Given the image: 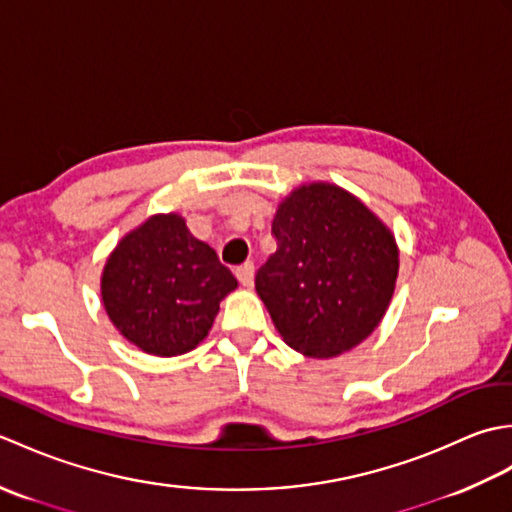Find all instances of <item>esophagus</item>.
I'll list each match as a JSON object with an SVG mask.
<instances>
[{"label": "esophagus", "mask_w": 512, "mask_h": 512, "mask_svg": "<svg viewBox=\"0 0 512 512\" xmlns=\"http://www.w3.org/2000/svg\"><path fill=\"white\" fill-rule=\"evenodd\" d=\"M235 277L239 279V284H242V286H250V284H253V277H255V264L246 262L242 266H237Z\"/></svg>", "instance_id": "obj_1"}]
</instances>
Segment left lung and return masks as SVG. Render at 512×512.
Instances as JSON below:
<instances>
[{"instance_id": "8db88e82", "label": "left lung", "mask_w": 512, "mask_h": 512, "mask_svg": "<svg viewBox=\"0 0 512 512\" xmlns=\"http://www.w3.org/2000/svg\"><path fill=\"white\" fill-rule=\"evenodd\" d=\"M277 250L255 288L292 350L332 358L352 350L385 317L398 277L389 228L336 184L292 191L273 220Z\"/></svg>"}]
</instances>
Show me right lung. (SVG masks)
<instances>
[{
	"label": "right lung",
	"instance_id": "add662e5",
	"mask_svg": "<svg viewBox=\"0 0 512 512\" xmlns=\"http://www.w3.org/2000/svg\"><path fill=\"white\" fill-rule=\"evenodd\" d=\"M237 288L215 250L195 239L178 213L151 215L107 257L101 297L129 343L154 356L198 347Z\"/></svg>",
	"mask_w": 512,
	"mask_h": 512
}]
</instances>
